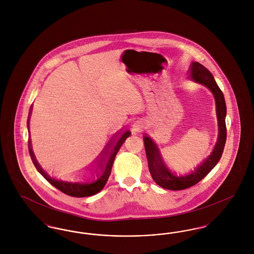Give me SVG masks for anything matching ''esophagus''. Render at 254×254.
<instances>
[{"label":"esophagus","mask_w":254,"mask_h":254,"mask_svg":"<svg viewBox=\"0 0 254 254\" xmlns=\"http://www.w3.org/2000/svg\"><path fill=\"white\" fill-rule=\"evenodd\" d=\"M142 128H143V125L139 121L135 122L132 125L133 133L140 132L142 130Z\"/></svg>","instance_id":"1"}]
</instances>
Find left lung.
I'll list each match as a JSON object with an SVG mask.
<instances>
[{"mask_svg": "<svg viewBox=\"0 0 254 254\" xmlns=\"http://www.w3.org/2000/svg\"><path fill=\"white\" fill-rule=\"evenodd\" d=\"M189 78L194 82L205 85L213 94L216 105V115L218 120V140L211 154L203 161L191 173L184 176H177L169 170L165 164L157 145L146 134L144 136L145 153L147 164L152 179L158 186L170 190H181L189 189L201 181L209 173V171L217 165L224 151L227 140L226 115L227 107L225 97L219 88L212 74L204 65L198 62H192L189 69Z\"/></svg>", "mask_w": 254, "mask_h": 254, "instance_id": "left-lung-1", "label": "left lung"}]
</instances>
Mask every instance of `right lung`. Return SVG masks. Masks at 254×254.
<instances>
[{
    "instance_id": "add662e5",
    "label": "right lung",
    "mask_w": 254,
    "mask_h": 254,
    "mask_svg": "<svg viewBox=\"0 0 254 254\" xmlns=\"http://www.w3.org/2000/svg\"><path fill=\"white\" fill-rule=\"evenodd\" d=\"M31 111H32V107L30 108V111L28 114V120H27L28 130H29V118L31 115ZM130 134L131 133L129 130H126L117 139H113L112 141L111 140L109 141L108 145H106V147L101 152L100 156L95 161V163H96L95 164L96 165L95 172H98L97 179H93L91 182H85V183H79V182L71 183V182L61 181V180H56L54 178H51L37 162L36 158H35L32 147H31L30 139L28 140V149H29L30 157L32 159V162H33L37 170L53 187L58 189L62 192L67 194L69 196H72V197H87V196H91V195L100 192L104 189V187L106 186L107 182L109 180V175H110L111 169H112V165H113L114 159L116 157V154L118 153L120 147L124 144V142L126 141V139L127 137H129ZM115 136L116 137L119 136V133H115ZM94 178H95V176H94Z\"/></svg>"
}]
</instances>
